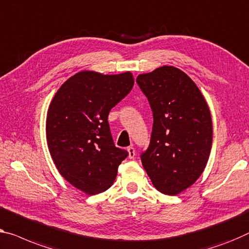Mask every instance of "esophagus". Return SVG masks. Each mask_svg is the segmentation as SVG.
I'll list each match as a JSON object with an SVG mask.
<instances>
[{
    "mask_svg": "<svg viewBox=\"0 0 249 249\" xmlns=\"http://www.w3.org/2000/svg\"><path fill=\"white\" fill-rule=\"evenodd\" d=\"M127 152H128V158L129 159H134L135 158V148L133 146H128L127 147Z\"/></svg>",
    "mask_w": 249,
    "mask_h": 249,
    "instance_id": "34e87169",
    "label": "esophagus"
}]
</instances>
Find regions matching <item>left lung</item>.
Segmentation results:
<instances>
[{
	"label": "left lung",
	"instance_id": "left-lung-1",
	"mask_svg": "<svg viewBox=\"0 0 249 249\" xmlns=\"http://www.w3.org/2000/svg\"><path fill=\"white\" fill-rule=\"evenodd\" d=\"M136 83L153 112L150 145L141 161L159 191L176 196L207 165L213 145L209 107L191 78L176 67L142 73Z\"/></svg>",
	"mask_w": 249,
	"mask_h": 249
}]
</instances>
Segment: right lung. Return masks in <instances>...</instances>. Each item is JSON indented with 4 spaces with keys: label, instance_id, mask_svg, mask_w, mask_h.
I'll use <instances>...</instances> for the list:
<instances>
[{
    "label": "right lung",
    "instance_id": "1",
    "mask_svg": "<svg viewBox=\"0 0 249 249\" xmlns=\"http://www.w3.org/2000/svg\"><path fill=\"white\" fill-rule=\"evenodd\" d=\"M133 85L129 71H80L62 84L51 101L46 125L51 158L59 173L85 194L106 191L127 158V151L115 146L107 120Z\"/></svg>",
    "mask_w": 249,
    "mask_h": 249
}]
</instances>
